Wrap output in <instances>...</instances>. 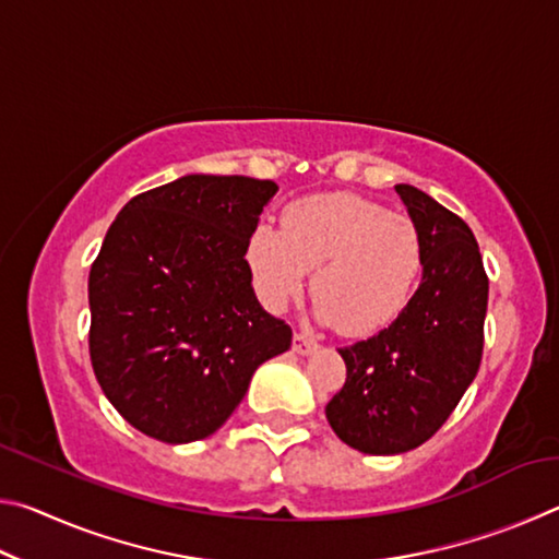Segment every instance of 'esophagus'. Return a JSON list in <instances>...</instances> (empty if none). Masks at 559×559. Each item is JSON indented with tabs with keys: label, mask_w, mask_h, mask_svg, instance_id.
Masks as SVG:
<instances>
[{
	"label": "esophagus",
	"mask_w": 559,
	"mask_h": 559,
	"mask_svg": "<svg viewBox=\"0 0 559 559\" xmlns=\"http://www.w3.org/2000/svg\"><path fill=\"white\" fill-rule=\"evenodd\" d=\"M318 349V343H316V337L313 335H308V333H296L293 335V353L296 355H313Z\"/></svg>",
	"instance_id": "1"
}]
</instances>
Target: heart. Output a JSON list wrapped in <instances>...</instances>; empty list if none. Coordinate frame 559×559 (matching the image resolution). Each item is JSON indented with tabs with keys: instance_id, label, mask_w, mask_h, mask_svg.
<instances>
[{
	"instance_id": "b5f03b06",
	"label": "heart",
	"mask_w": 559,
	"mask_h": 559,
	"mask_svg": "<svg viewBox=\"0 0 559 559\" xmlns=\"http://www.w3.org/2000/svg\"><path fill=\"white\" fill-rule=\"evenodd\" d=\"M259 300L283 310L313 271L318 318L349 337L392 323L421 273V239L404 214L357 194H316L286 206L281 229L261 222L243 249Z\"/></svg>"
}]
</instances>
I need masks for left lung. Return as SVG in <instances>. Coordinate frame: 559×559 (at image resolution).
<instances>
[{"mask_svg":"<svg viewBox=\"0 0 559 559\" xmlns=\"http://www.w3.org/2000/svg\"><path fill=\"white\" fill-rule=\"evenodd\" d=\"M421 239V281L390 328L340 349L347 380L325 406L330 427L372 456L421 447L476 380L488 278L476 236L412 185H396Z\"/></svg>","mask_w":559,"mask_h":559,"instance_id":"8db88e82","label":"left lung"}]
</instances>
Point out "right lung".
Returning <instances> with one entry per match:
<instances>
[{
  "mask_svg": "<svg viewBox=\"0 0 559 559\" xmlns=\"http://www.w3.org/2000/svg\"><path fill=\"white\" fill-rule=\"evenodd\" d=\"M271 179L185 175L132 197L88 276L91 362L108 402L165 443L212 437L290 328L253 293L243 249Z\"/></svg>",
  "mask_w": 559,
  "mask_h": 559,
  "instance_id": "add662e5",
  "label": "right lung"
}]
</instances>
